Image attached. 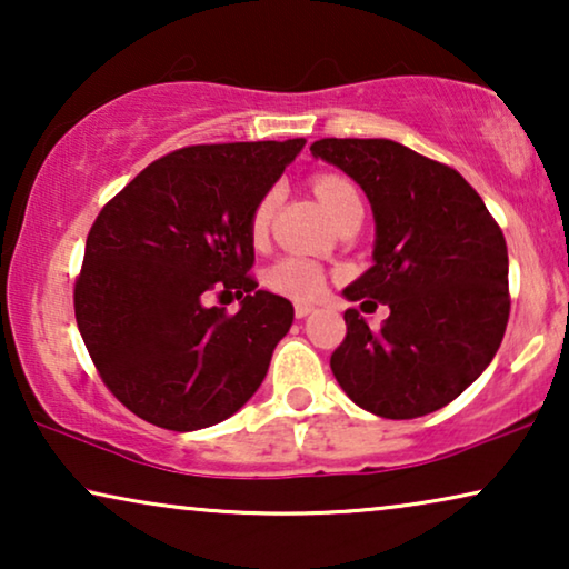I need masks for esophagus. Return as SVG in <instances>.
I'll use <instances>...</instances> for the list:
<instances>
[{"mask_svg": "<svg viewBox=\"0 0 569 569\" xmlns=\"http://www.w3.org/2000/svg\"><path fill=\"white\" fill-rule=\"evenodd\" d=\"M313 310H316V306H313V302H295V316H298V318H306V316H310V313H313Z\"/></svg>", "mask_w": 569, "mask_h": 569, "instance_id": "obj_1", "label": "esophagus"}]
</instances>
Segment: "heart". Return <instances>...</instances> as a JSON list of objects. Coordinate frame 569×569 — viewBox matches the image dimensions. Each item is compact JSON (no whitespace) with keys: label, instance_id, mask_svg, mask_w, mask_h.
Segmentation results:
<instances>
[{"label":"heart","instance_id":"1","mask_svg":"<svg viewBox=\"0 0 569 569\" xmlns=\"http://www.w3.org/2000/svg\"><path fill=\"white\" fill-rule=\"evenodd\" d=\"M316 197L321 199V204L326 207V212L333 217V222H339L349 209L362 207L360 204V193L355 191V186L345 181V178L337 176H318L316 183ZM279 204V189H269L263 197L256 201L251 220H248V232L256 243H261L267 238L271 217L277 212ZM267 284L271 290L279 295H287V298H298V300H310L318 298L323 292L326 277L323 269L318 267L316 261L300 259V256H287V259L277 261L274 267L267 271Z\"/></svg>","mask_w":569,"mask_h":569}]
</instances>
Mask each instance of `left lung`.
Wrapping results in <instances>:
<instances>
[{"label":"left lung","mask_w":569,"mask_h":569,"mask_svg":"<svg viewBox=\"0 0 569 569\" xmlns=\"http://www.w3.org/2000/svg\"><path fill=\"white\" fill-rule=\"evenodd\" d=\"M310 152L360 183L376 220L372 267L345 298L391 308L380 329L347 308L333 378L378 417L442 409L485 372L505 337L510 295L500 224L458 170L391 139H318Z\"/></svg>","instance_id":"1"}]
</instances>
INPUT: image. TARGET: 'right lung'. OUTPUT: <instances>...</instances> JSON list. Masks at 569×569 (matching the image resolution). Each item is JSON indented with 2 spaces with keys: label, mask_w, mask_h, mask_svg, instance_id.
<instances>
[{
  "label": "right lung",
  "mask_w": 569,
  "mask_h": 569,
  "mask_svg": "<svg viewBox=\"0 0 569 569\" xmlns=\"http://www.w3.org/2000/svg\"><path fill=\"white\" fill-rule=\"evenodd\" d=\"M306 139L193 144L154 160L100 209L74 316L103 383L173 432L236 415L290 331L287 298L256 290L248 220ZM212 291L241 300L230 317Z\"/></svg>",
  "instance_id": "obj_1"
}]
</instances>
